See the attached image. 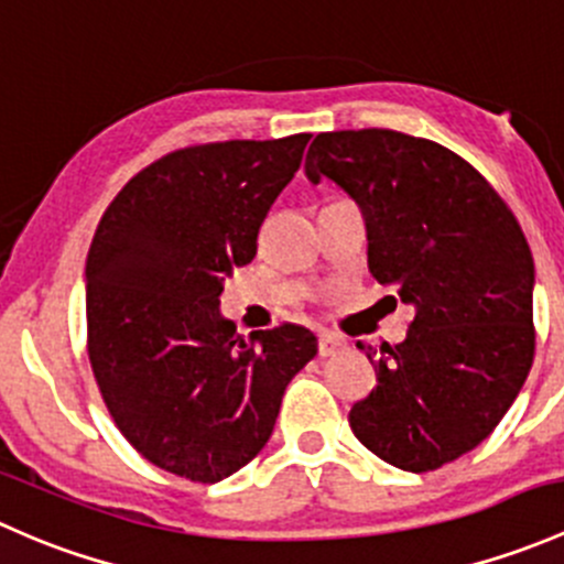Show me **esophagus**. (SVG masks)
Returning <instances> with one entry per match:
<instances>
[{
    "mask_svg": "<svg viewBox=\"0 0 564 564\" xmlns=\"http://www.w3.org/2000/svg\"><path fill=\"white\" fill-rule=\"evenodd\" d=\"M345 347H347V341L339 339V336H334V334H321V339H317V352H321V358L336 356V352H341Z\"/></svg>",
    "mask_w": 564,
    "mask_h": 564,
    "instance_id": "obj_1",
    "label": "esophagus"
}]
</instances>
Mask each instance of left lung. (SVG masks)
Wrapping results in <instances>:
<instances>
[{
	"instance_id": "8db88e82",
	"label": "left lung",
	"mask_w": 564,
	"mask_h": 564,
	"mask_svg": "<svg viewBox=\"0 0 564 564\" xmlns=\"http://www.w3.org/2000/svg\"><path fill=\"white\" fill-rule=\"evenodd\" d=\"M306 176L361 206L371 276L415 310L404 341L361 345L377 386L352 404V434L408 473L456 462L495 432L535 358L519 219L467 160L397 130L321 132Z\"/></svg>"
}]
</instances>
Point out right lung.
Instances as JSON below:
<instances>
[{
	"mask_svg": "<svg viewBox=\"0 0 564 564\" xmlns=\"http://www.w3.org/2000/svg\"><path fill=\"white\" fill-rule=\"evenodd\" d=\"M310 132L167 152L110 200L86 258V352L127 443L193 484L269 443L282 393L317 352L295 323L249 339L219 315L223 282L258 254Z\"/></svg>",
	"mask_w": 564,
	"mask_h": 564,
	"instance_id": "1",
	"label": "right lung"
}]
</instances>
